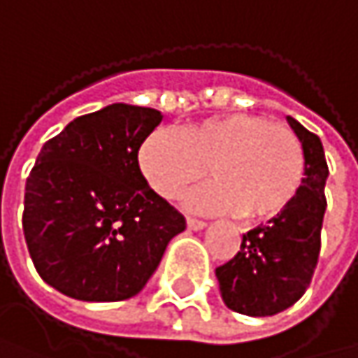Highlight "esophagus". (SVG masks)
<instances>
[{
	"instance_id": "1",
	"label": "esophagus",
	"mask_w": 358,
	"mask_h": 358,
	"mask_svg": "<svg viewBox=\"0 0 358 358\" xmlns=\"http://www.w3.org/2000/svg\"><path fill=\"white\" fill-rule=\"evenodd\" d=\"M186 224H188V228L190 230H201V228H205L207 224L203 222V220H199V217H188L186 220Z\"/></svg>"
}]
</instances>
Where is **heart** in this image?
<instances>
[{
	"label": "heart",
	"instance_id": "1",
	"mask_svg": "<svg viewBox=\"0 0 358 358\" xmlns=\"http://www.w3.org/2000/svg\"><path fill=\"white\" fill-rule=\"evenodd\" d=\"M138 166L164 199H178L207 174L190 205L209 213H238L263 222L286 211L303 188L307 155L294 130L257 113H226L153 130L141 145Z\"/></svg>",
	"mask_w": 358,
	"mask_h": 358
}]
</instances>
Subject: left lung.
Returning <instances> with one entry per match:
<instances>
[{"mask_svg": "<svg viewBox=\"0 0 358 358\" xmlns=\"http://www.w3.org/2000/svg\"><path fill=\"white\" fill-rule=\"evenodd\" d=\"M307 155V174L294 203L243 234L241 250L215 269L224 303L243 315L265 317L292 307L309 288L322 250L327 207V162L317 134L288 117Z\"/></svg>", "mask_w": 358, "mask_h": 358, "instance_id": "1", "label": "left lung"}]
</instances>
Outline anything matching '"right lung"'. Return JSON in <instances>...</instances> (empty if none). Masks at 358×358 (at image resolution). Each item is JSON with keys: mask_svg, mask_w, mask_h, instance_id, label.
<instances>
[{"mask_svg": "<svg viewBox=\"0 0 358 358\" xmlns=\"http://www.w3.org/2000/svg\"><path fill=\"white\" fill-rule=\"evenodd\" d=\"M162 111L126 103L72 120L27 178L22 230L38 275L66 296L124 301L143 290L186 228L138 166Z\"/></svg>", "mask_w": 358, "mask_h": 358, "instance_id": "add662e5", "label": "right lung"}]
</instances>
